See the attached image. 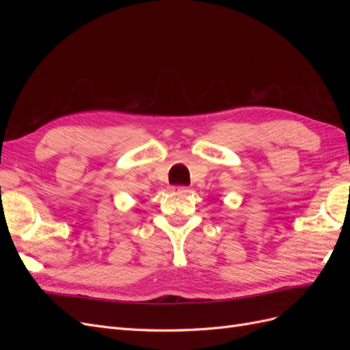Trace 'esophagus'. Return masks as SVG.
I'll return each instance as SVG.
<instances>
[{
  "mask_svg": "<svg viewBox=\"0 0 350 350\" xmlns=\"http://www.w3.org/2000/svg\"><path fill=\"white\" fill-rule=\"evenodd\" d=\"M171 191L172 193H181V194H189L191 193V189L188 187H171Z\"/></svg>",
  "mask_w": 350,
  "mask_h": 350,
  "instance_id": "1",
  "label": "esophagus"
}]
</instances>
